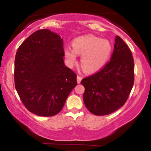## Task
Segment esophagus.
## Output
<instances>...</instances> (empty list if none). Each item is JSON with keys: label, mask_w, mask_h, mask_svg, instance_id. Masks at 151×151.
Masks as SVG:
<instances>
[{"label": "esophagus", "mask_w": 151, "mask_h": 151, "mask_svg": "<svg viewBox=\"0 0 151 151\" xmlns=\"http://www.w3.org/2000/svg\"><path fill=\"white\" fill-rule=\"evenodd\" d=\"M81 79H82V77H81V76L77 75V82L79 83V84L81 82Z\"/></svg>", "instance_id": "34e87169"}]
</instances>
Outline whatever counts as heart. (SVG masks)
Here are the masks:
<instances>
[{"mask_svg": "<svg viewBox=\"0 0 151 151\" xmlns=\"http://www.w3.org/2000/svg\"><path fill=\"white\" fill-rule=\"evenodd\" d=\"M73 50L65 49V56L70 65L77 60V55L81 56V65L86 72H94L101 70L108 61L111 45L106 40L101 39L91 35L81 36L72 43Z\"/></svg>", "mask_w": 151, "mask_h": 151, "instance_id": "obj_1", "label": "heart"}]
</instances>
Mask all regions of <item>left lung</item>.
<instances>
[{
	"mask_svg": "<svg viewBox=\"0 0 151 151\" xmlns=\"http://www.w3.org/2000/svg\"><path fill=\"white\" fill-rule=\"evenodd\" d=\"M134 83V62L129 46L119 36L110 61L96 73L85 77L83 99L91 114L108 115L124 105Z\"/></svg>",
	"mask_w": 151,
	"mask_h": 151,
	"instance_id": "8db88e82",
	"label": "left lung"
}]
</instances>
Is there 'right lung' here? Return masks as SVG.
I'll list each match as a JSON object with an SVG mask.
<instances>
[{"mask_svg": "<svg viewBox=\"0 0 151 151\" xmlns=\"http://www.w3.org/2000/svg\"><path fill=\"white\" fill-rule=\"evenodd\" d=\"M63 40L47 29L35 31L18 47L15 86L25 108L37 116H53L77 86V74L64 63Z\"/></svg>", "mask_w": 151, "mask_h": 151, "instance_id": "1", "label": "right lung"}]
</instances>
